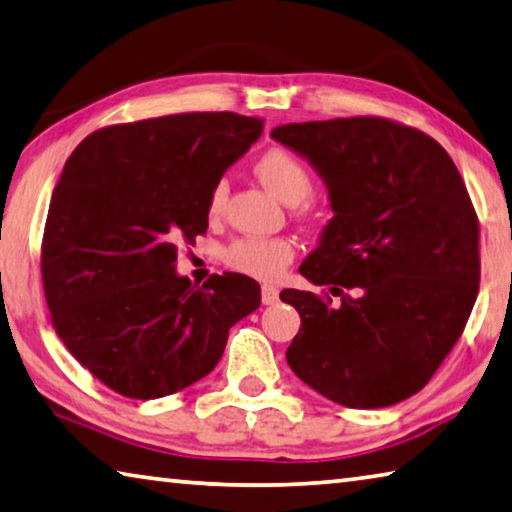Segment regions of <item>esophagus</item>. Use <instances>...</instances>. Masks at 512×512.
<instances>
[{
	"label": "esophagus",
	"mask_w": 512,
	"mask_h": 512,
	"mask_svg": "<svg viewBox=\"0 0 512 512\" xmlns=\"http://www.w3.org/2000/svg\"><path fill=\"white\" fill-rule=\"evenodd\" d=\"M261 299L265 306H274V303L279 301V288H274V285H263Z\"/></svg>",
	"instance_id": "obj_1"
}]
</instances>
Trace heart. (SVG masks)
<instances>
[{"instance_id": "1", "label": "heart", "mask_w": 512, "mask_h": 512, "mask_svg": "<svg viewBox=\"0 0 512 512\" xmlns=\"http://www.w3.org/2000/svg\"><path fill=\"white\" fill-rule=\"evenodd\" d=\"M254 173L267 191L285 204H299L308 200L312 193L310 170L299 157L283 148H270L263 152L256 161ZM224 195H227V188L218 182L209 193L206 213L218 215ZM222 258L233 272L251 276V279L272 281L290 265L294 258V245L285 238H238L224 249Z\"/></svg>"}]
</instances>
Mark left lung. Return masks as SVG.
Here are the masks:
<instances>
[{
  "instance_id": "8db88e82",
  "label": "left lung",
  "mask_w": 512,
  "mask_h": 512,
  "mask_svg": "<svg viewBox=\"0 0 512 512\" xmlns=\"http://www.w3.org/2000/svg\"><path fill=\"white\" fill-rule=\"evenodd\" d=\"M272 139L310 161L335 213L299 272L339 303L281 292L301 315L290 369L351 409L407 400L477 301L479 220L461 173L441 143L380 116L288 123Z\"/></svg>"
}]
</instances>
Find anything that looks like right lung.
I'll use <instances>...</instances> for the list:
<instances>
[{
    "label": "right lung",
    "instance_id": "right-lung-1",
    "mask_svg": "<svg viewBox=\"0 0 512 512\" xmlns=\"http://www.w3.org/2000/svg\"><path fill=\"white\" fill-rule=\"evenodd\" d=\"M263 132L256 116L188 112L96 130L53 188L42 240L51 321L112 391L164 398L209 375L229 328L261 306L242 274L195 288L177 245L209 227L211 188Z\"/></svg>",
    "mask_w": 512,
    "mask_h": 512
}]
</instances>
